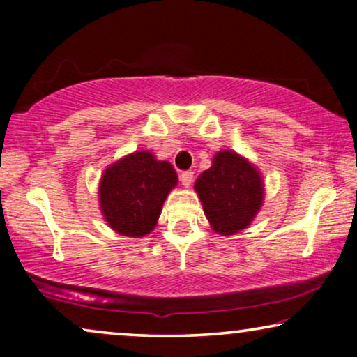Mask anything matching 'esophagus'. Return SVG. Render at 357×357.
Masks as SVG:
<instances>
[{"label":"esophagus","instance_id":"obj_1","mask_svg":"<svg viewBox=\"0 0 357 357\" xmlns=\"http://www.w3.org/2000/svg\"><path fill=\"white\" fill-rule=\"evenodd\" d=\"M180 182H182L183 187H190L193 182V172L192 170H183L182 174H180Z\"/></svg>","mask_w":357,"mask_h":357}]
</instances>
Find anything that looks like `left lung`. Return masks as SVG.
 <instances>
[{"label":"left lung","instance_id":"8db88e82","mask_svg":"<svg viewBox=\"0 0 357 357\" xmlns=\"http://www.w3.org/2000/svg\"><path fill=\"white\" fill-rule=\"evenodd\" d=\"M195 190L213 229L231 236L247 227L263 202L258 170L232 151L214 155L213 165L199 175Z\"/></svg>","mask_w":357,"mask_h":357}]
</instances>
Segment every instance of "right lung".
<instances>
[{
	"label": "right lung",
	"mask_w": 357,
	"mask_h": 357,
	"mask_svg": "<svg viewBox=\"0 0 357 357\" xmlns=\"http://www.w3.org/2000/svg\"><path fill=\"white\" fill-rule=\"evenodd\" d=\"M177 174L165 160L139 151L110 165L102 177L99 198L110 227L121 236L143 237L153 231Z\"/></svg>",
	"instance_id": "obj_1"
}]
</instances>
